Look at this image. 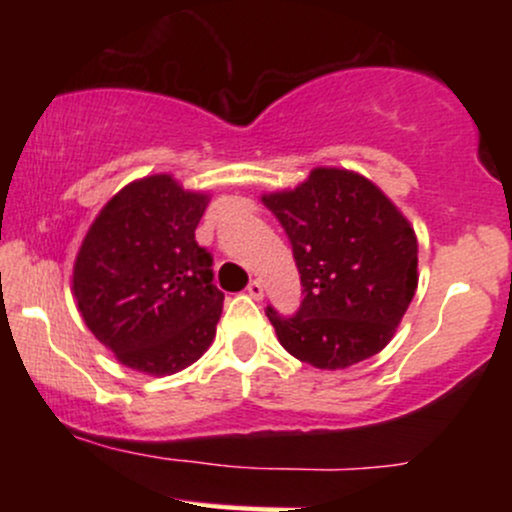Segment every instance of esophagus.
Here are the masks:
<instances>
[{
  "label": "esophagus",
  "instance_id": "34e87169",
  "mask_svg": "<svg viewBox=\"0 0 512 512\" xmlns=\"http://www.w3.org/2000/svg\"><path fill=\"white\" fill-rule=\"evenodd\" d=\"M248 293H250V296L252 298H255V301H262V298H264V286H262V281H250V284H248Z\"/></svg>",
  "mask_w": 512,
  "mask_h": 512
}]
</instances>
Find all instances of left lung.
<instances>
[{
	"label": "left lung",
	"instance_id": "left-lung-1",
	"mask_svg": "<svg viewBox=\"0 0 512 512\" xmlns=\"http://www.w3.org/2000/svg\"><path fill=\"white\" fill-rule=\"evenodd\" d=\"M291 240L303 301L267 308L281 346L322 370L383 351L419 284V245L402 211L363 175L315 168L296 190L262 197Z\"/></svg>",
	"mask_w": 512,
	"mask_h": 512
}]
</instances>
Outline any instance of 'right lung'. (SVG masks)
<instances>
[{"instance_id": "obj_1", "label": "right lung", "mask_w": 512, "mask_h": 512, "mask_svg": "<svg viewBox=\"0 0 512 512\" xmlns=\"http://www.w3.org/2000/svg\"><path fill=\"white\" fill-rule=\"evenodd\" d=\"M209 204L170 175L122 187L96 216L74 262L86 327L122 366L173 375L214 342L223 293L195 228Z\"/></svg>"}]
</instances>
